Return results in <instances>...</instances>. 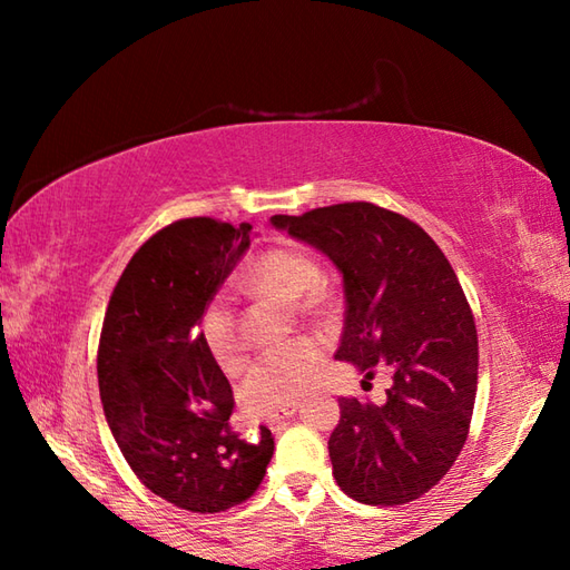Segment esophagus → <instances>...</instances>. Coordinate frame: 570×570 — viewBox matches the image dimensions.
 <instances>
[{
	"mask_svg": "<svg viewBox=\"0 0 570 570\" xmlns=\"http://www.w3.org/2000/svg\"><path fill=\"white\" fill-rule=\"evenodd\" d=\"M298 406H301L298 402H288V404H284V406H278L276 411H269V414L264 416V421L269 423L272 429H276L278 423H284L286 419H292V416L296 414V411H298Z\"/></svg>",
	"mask_w": 570,
	"mask_h": 570,
	"instance_id": "1",
	"label": "esophagus"
}]
</instances>
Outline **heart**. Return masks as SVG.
<instances>
[{
	"instance_id": "obj_1",
	"label": "heart",
	"mask_w": 570,
	"mask_h": 570,
	"mask_svg": "<svg viewBox=\"0 0 570 570\" xmlns=\"http://www.w3.org/2000/svg\"><path fill=\"white\" fill-rule=\"evenodd\" d=\"M321 282V262L311 252L298 247H272L262 252L242 278L249 292L286 301L301 313H323L331 306L333 296ZM198 331L205 353L217 367L223 372L239 370L245 353H242L237 313L229 296L215 294L203 306ZM321 362L323 345L316 337H296L292 343L266 350L249 367L239 386L242 404L254 414H266V411L294 402L311 384Z\"/></svg>"
}]
</instances>
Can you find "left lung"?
Instances as JSON below:
<instances>
[{
    "instance_id": "8db88e82",
    "label": "left lung",
    "mask_w": 570,
    "mask_h": 570,
    "mask_svg": "<svg viewBox=\"0 0 570 570\" xmlns=\"http://www.w3.org/2000/svg\"><path fill=\"white\" fill-rule=\"evenodd\" d=\"M272 225L328 254L343 274L335 360L365 380L377 367L392 372L384 404L337 399L335 482L362 504L419 500L465 445L478 392L475 318L451 262L423 227L365 200L274 215Z\"/></svg>"
}]
</instances>
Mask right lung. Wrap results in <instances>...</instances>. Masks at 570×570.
Masks as SVG:
<instances>
[{
  "label": "right lung",
  "mask_w": 570,
  "mask_h": 570,
  "mask_svg": "<svg viewBox=\"0 0 570 570\" xmlns=\"http://www.w3.org/2000/svg\"><path fill=\"white\" fill-rule=\"evenodd\" d=\"M249 229L213 217L159 229L119 276L100 335V399L119 451L154 494L198 514L249 500L274 453L266 426L257 441L229 426L233 386L198 331Z\"/></svg>",
  "instance_id": "add662e5"
}]
</instances>
